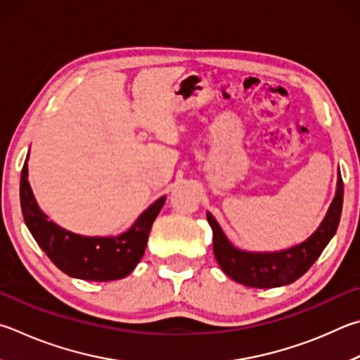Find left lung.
I'll use <instances>...</instances> for the list:
<instances>
[{"label": "left lung", "instance_id": "8db88e82", "mask_svg": "<svg viewBox=\"0 0 360 360\" xmlns=\"http://www.w3.org/2000/svg\"><path fill=\"white\" fill-rule=\"evenodd\" d=\"M343 181L338 176L337 193L318 230L296 247L274 253H250L238 250L225 238L224 231L211 214H206L214 233V255L228 277L250 288H276L296 282L310 269L334 236L342 215Z\"/></svg>", "mask_w": 360, "mask_h": 360}]
</instances>
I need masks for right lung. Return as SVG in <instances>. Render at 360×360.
Returning a JSON list of instances; mask_svg holds the SVG:
<instances>
[{"instance_id": "1", "label": "right lung", "mask_w": 360, "mask_h": 360, "mask_svg": "<svg viewBox=\"0 0 360 360\" xmlns=\"http://www.w3.org/2000/svg\"><path fill=\"white\" fill-rule=\"evenodd\" d=\"M28 159V158H26ZM165 202L160 197L143 212L129 231L116 238H84L63 230L47 219L31 192L26 160L20 178V205L25 224L39 247L58 269L70 277L110 282L129 276L139 264L148 244L153 221Z\"/></svg>"}]
</instances>
